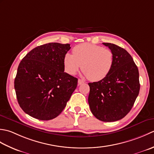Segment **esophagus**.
Here are the masks:
<instances>
[{"label": "esophagus", "instance_id": "obj_1", "mask_svg": "<svg viewBox=\"0 0 154 154\" xmlns=\"http://www.w3.org/2000/svg\"><path fill=\"white\" fill-rule=\"evenodd\" d=\"M78 84L80 85V84H82L83 83H84V81L83 80H81V79H78Z\"/></svg>", "mask_w": 154, "mask_h": 154}]
</instances>
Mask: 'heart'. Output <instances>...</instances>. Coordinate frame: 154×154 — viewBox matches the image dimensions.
Segmentation results:
<instances>
[{"label": "heart", "mask_w": 154, "mask_h": 154, "mask_svg": "<svg viewBox=\"0 0 154 154\" xmlns=\"http://www.w3.org/2000/svg\"><path fill=\"white\" fill-rule=\"evenodd\" d=\"M64 57V70L74 75L79 70L92 82L102 80L110 73L114 65V55L109 49L90 43L80 44Z\"/></svg>", "instance_id": "b5f03b06"}]
</instances>
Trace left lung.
<instances>
[{
	"label": "left lung",
	"instance_id": "obj_1",
	"mask_svg": "<svg viewBox=\"0 0 154 154\" xmlns=\"http://www.w3.org/2000/svg\"><path fill=\"white\" fill-rule=\"evenodd\" d=\"M114 55V65L102 80L88 83V103L93 115L102 122H115L126 116L139 94V72L131 55L114 44L103 43Z\"/></svg>",
	"mask_w": 154,
	"mask_h": 154
}]
</instances>
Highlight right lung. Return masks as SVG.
Masks as SVG:
<instances>
[{"mask_svg":"<svg viewBox=\"0 0 154 154\" xmlns=\"http://www.w3.org/2000/svg\"><path fill=\"white\" fill-rule=\"evenodd\" d=\"M70 48L69 44H45L32 49L22 60L14 89L26 114L50 120L64 109L78 84L76 78L64 72V57Z\"/></svg>","mask_w":154,"mask_h":154,"instance_id":"obj_1","label":"right lung"}]
</instances>
